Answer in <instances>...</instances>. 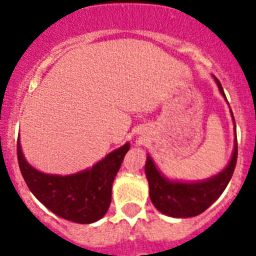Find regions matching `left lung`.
<instances>
[{
  "label": "left lung",
  "instance_id": "left-lung-1",
  "mask_svg": "<svg viewBox=\"0 0 256 256\" xmlns=\"http://www.w3.org/2000/svg\"><path fill=\"white\" fill-rule=\"evenodd\" d=\"M214 80L218 85L219 92L226 100L220 82L216 77H214ZM230 112L235 124L234 116L231 110ZM236 156H238V144H236V134H235L234 152H232L231 160L220 172L204 180L182 182V180H172V179L166 178L160 172V168H156L152 156L148 154L144 172L148 178V188H150L148 194H150L152 204L162 214L172 216V218H191V216L202 214L203 211L207 210L222 195L227 187L231 176L234 174Z\"/></svg>",
  "mask_w": 256,
  "mask_h": 256
}]
</instances>
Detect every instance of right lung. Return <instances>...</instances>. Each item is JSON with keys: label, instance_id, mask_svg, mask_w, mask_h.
Here are the masks:
<instances>
[{"label": "right lung", "instance_id": "add662e5", "mask_svg": "<svg viewBox=\"0 0 256 256\" xmlns=\"http://www.w3.org/2000/svg\"><path fill=\"white\" fill-rule=\"evenodd\" d=\"M130 144L108 152L92 168L70 175L45 174L34 168L24 156L20 138L18 164L33 195L60 218L88 224L100 220L112 202V186Z\"/></svg>", "mask_w": 256, "mask_h": 256}]
</instances>
